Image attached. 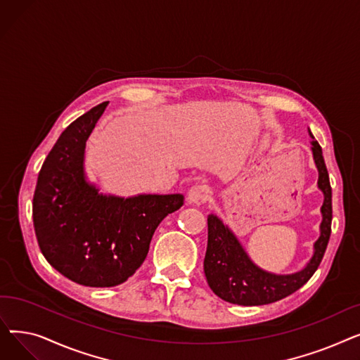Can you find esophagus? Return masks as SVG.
<instances>
[{
  "mask_svg": "<svg viewBox=\"0 0 360 360\" xmlns=\"http://www.w3.org/2000/svg\"><path fill=\"white\" fill-rule=\"evenodd\" d=\"M210 197V191L209 188L205 185H195L193 186L190 193H188V201L191 204H202Z\"/></svg>",
  "mask_w": 360,
  "mask_h": 360,
  "instance_id": "esophagus-1",
  "label": "esophagus"
}]
</instances>
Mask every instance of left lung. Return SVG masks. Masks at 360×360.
<instances>
[{"instance_id": "obj_1", "label": "left lung", "mask_w": 360, "mask_h": 360, "mask_svg": "<svg viewBox=\"0 0 360 360\" xmlns=\"http://www.w3.org/2000/svg\"><path fill=\"white\" fill-rule=\"evenodd\" d=\"M311 150L318 169V188L324 194L321 207L323 220L319 224V238L314 243V254L307 266L292 274H276L259 269L243 250L242 243L216 214H209V242L204 258V273L210 289L223 300L235 305L258 307L286 297L300 289L316 271L324 257L331 235V185L323 148L309 131Z\"/></svg>"}]
</instances>
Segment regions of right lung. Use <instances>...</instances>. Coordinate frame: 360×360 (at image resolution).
<instances>
[{
  "label": "right lung",
  "mask_w": 360,
  "mask_h": 360,
  "mask_svg": "<svg viewBox=\"0 0 360 360\" xmlns=\"http://www.w3.org/2000/svg\"><path fill=\"white\" fill-rule=\"evenodd\" d=\"M108 106L103 102L71 122L37 176L33 224L51 266L89 288L127 281L147 257L160 221L181 209L182 194L106 195L87 181L86 141Z\"/></svg>",
  "instance_id": "right-lung-1"
}]
</instances>
